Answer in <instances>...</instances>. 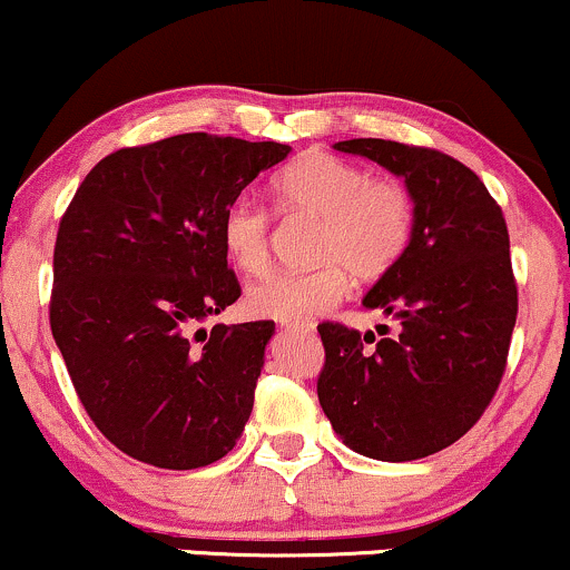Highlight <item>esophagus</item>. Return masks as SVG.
I'll use <instances>...</instances> for the list:
<instances>
[{
  "label": "esophagus",
  "mask_w": 570,
  "mask_h": 570,
  "mask_svg": "<svg viewBox=\"0 0 570 570\" xmlns=\"http://www.w3.org/2000/svg\"><path fill=\"white\" fill-rule=\"evenodd\" d=\"M287 328H302V331H315V323H309V320H296V323H285Z\"/></svg>",
  "instance_id": "1"
}]
</instances>
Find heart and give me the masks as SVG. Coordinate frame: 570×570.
I'll use <instances>...</instances> for the list:
<instances>
[{"label": "heart", "mask_w": 570, "mask_h": 570, "mask_svg": "<svg viewBox=\"0 0 570 570\" xmlns=\"http://www.w3.org/2000/svg\"><path fill=\"white\" fill-rule=\"evenodd\" d=\"M283 215L317 217L306 272H283L247 293V309L258 317L309 320L342 302L350 274L376 283L401 264L414 236V196L395 177L371 175L366 166L304 153L272 183ZM220 239L242 274L261 277L272 266V215L250 199L223 209Z\"/></svg>", "instance_id": "b5f03b06"}]
</instances>
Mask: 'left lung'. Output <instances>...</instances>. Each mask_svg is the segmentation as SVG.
<instances>
[{"instance_id": "1", "label": "left lung", "mask_w": 570, "mask_h": 570, "mask_svg": "<svg viewBox=\"0 0 570 570\" xmlns=\"http://www.w3.org/2000/svg\"><path fill=\"white\" fill-rule=\"evenodd\" d=\"M334 147L404 177L417 220L401 264L363 298L395 315V334L387 325L380 338L334 320L317 325L320 406L361 455L428 458L476 425L507 371L517 323L507 217L469 166L433 147L390 139Z\"/></svg>"}]
</instances>
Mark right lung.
Instances as JSON below:
<instances>
[{
  "label": "right lung",
  "instance_id": "add662e5",
  "mask_svg": "<svg viewBox=\"0 0 570 570\" xmlns=\"http://www.w3.org/2000/svg\"><path fill=\"white\" fill-rule=\"evenodd\" d=\"M287 153L204 131L120 147L61 215L50 331L88 417L139 463L202 469L245 431L274 320L199 323L242 296L223 209Z\"/></svg>",
  "mask_w": 570,
  "mask_h": 570
}]
</instances>
